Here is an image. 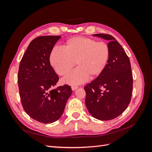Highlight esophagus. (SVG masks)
<instances>
[{
  "instance_id": "1",
  "label": "esophagus",
  "mask_w": 152,
  "mask_h": 152,
  "mask_svg": "<svg viewBox=\"0 0 152 152\" xmlns=\"http://www.w3.org/2000/svg\"><path fill=\"white\" fill-rule=\"evenodd\" d=\"M77 89H78V86H72V89L73 91H75Z\"/></svg>"
}]
</instances>
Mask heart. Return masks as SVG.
Listing matches in <instances>:
<instances>
[{
    "mask_svg": "<svg viewBox=\"0 0 152 152\" xmlns=\"http://www.w3.org/2000/svg\"><path fill=\"white\" fill-rule=\"evenodd\" d=\"M63 48L53 49L49 54L50 64L57 74L65 76L75 65L77 68L63 79L70 85L83 83L88 78L93 79L104 71L110 58V48L102 41L85 37L68 39Z\"/></svg>",
    "mask_w": 152,
    "mask_h": 152,
    "instance_id": "b5f03b06",
    "label": "heart"
}]
</instances>
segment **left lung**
Masks as SVG:
<instances>
[{
    "instance_id": "obj_1",
    "label": "left lung",
    "mask_w": 152,
    "mask_h": 152,
    "mask_svg": "<svg viewBox=\"0 0 152 152\" xmlns=\"http://www.w3.org/2000/svg\"><path fill=\"white\" fill-rule=\"evenodd\" d=\"M109 41L110 58L101 75L84 87L85 103L93 117L110 121L121 115L129 104L132 93V75L129 59L113 36L98 34Z\"/></svg>"
}]
</instances>
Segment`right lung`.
Returning a JSON list of instances; mask_svg holds the SVG:
<instances>
[{
	"mask_svg": "<svg viewBox=\"0 0 152 152\" xmlns=\"http://www.w3.org/2000/svg\"><path fill=\"white\" fill-rule=\"evenodd\" d=\"M61 36H40L30 43L20 61L18 75L21 102L34 120L50 124L61 117L72 91L70 86L53 87L59 80L49 54Z\"/></svg>",
	"mask_w": 152,
	"mask_h": 152,
	"instance_id": "1",
	"label": "right lung"
}]
</instances>
